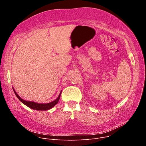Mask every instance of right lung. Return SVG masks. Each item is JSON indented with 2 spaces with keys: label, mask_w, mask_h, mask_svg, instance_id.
Returning a JSON list of instances; mask_svg holds the SVG:
<instances>
[{
  "label": "right lung",
  "mask_w": 146,
  "mask_h": 146,
  "mask_svg": "<svg viewBox=\"0 0 146 146\" xmlns=\"http://www.w3.org/2000/svg\"><path fill=\"white\" fill-rule=\"evenodd\" d=\"M13 91H14L16 96L18 98V99L21 102L23 103H24L25 105L27 106L28 108L32 109L33 110H48L51 109L52 108H53L54 106H55L58 103V102L60 99V96L61 92H62V91H61L59 96H58V98L55 100H54L51 102L47 103H36L35 102L28 101V100H24L18 95V94L15 92V91L13 87Z\"/></svg>",
  "instance_id": "add662e5"
}]
</instances>
